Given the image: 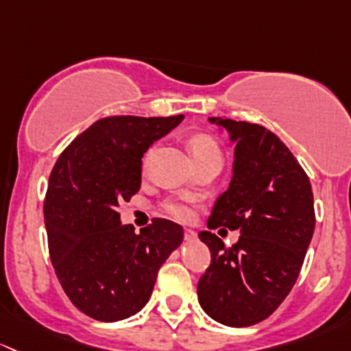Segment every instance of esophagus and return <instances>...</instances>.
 <instances>
[{"instance_id":"34e87169","label":"esophagus","mask_w":351,"mask_h":351,"mask_svg":"<svg viewBox=\"0 0 351 351\" xmlns=\"http://www.w3.org/2000/svg\"><path fill=\"white\" fill-rule=\"evenodd\" d=\"M184 240L187 241L197 240V233L194 230H184Z\"/></svg>"}]
</instances>
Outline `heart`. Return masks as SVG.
Returning <instances> with one entry per match:
<instances>
[{"instance_id": "obj_1", "label": "heart", "mask_w": 351, "mask_h": 351, "mask_svg": "<svg viewBox=\"0 0 351 351\" xmlns=\"http://www.w3.org/2000/svg\"><path fill=\"white\" fill-rule=\"evenodd\" d=\"M189 147H191V152H193L194 158L202 157V155H209V154H219L218 142H216L211 135H208V133H197V135L191 136ZM152 154H154V150H149L145 154V158H143V169L149 165ZM162 208H164V211L167 213L172 219H176V221H189V219H193L194 216L193 208H191L187 202H182V201H167L164 202Z\"/></svg>"}]
</instances>
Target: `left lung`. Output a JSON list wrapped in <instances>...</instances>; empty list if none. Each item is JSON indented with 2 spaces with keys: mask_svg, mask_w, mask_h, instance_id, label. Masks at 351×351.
<instances>
[{
  "mask_svg": "<svg viewBox=\"0 0 351 351\" xmlns=\"http://www.w3.org/2000/svg\"><path fill=\"white\" fill-rule=\"evenodd\" d=\"M209 121L230 132L234 162L208 228L238 230L240 238L226 247L201 231L211 263L197 282V298L218 323L252 326L279 308L298 280L316 225L313 189L298 158L265 126L219 117Z\"/></svg>",
  "mask_w": 351,
  "mask_h": 351,
  "instance_id": "obj_1",
  "label": "left lung"
}]
</instances>
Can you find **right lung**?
I'll list each match as a JSON object with an SVG mask.
<instances>
[{
    "label": "right lung",
    "mask_w": 351,
    "mask_h": 351,
    "mask_svg": "<svg viewBox=\"0 0 351 351\" xmlns=\"http://www.w3.org/2000/svg\"><path fill=\"white\" fill-rule=\"evenodd\" d=\"M182 118H101L50 172L43 201L50 260L72 304L93 319L138 313L162 263L182 243V226L169 219L154 218L138 234L120 221V206L140 189L143 154Z\"/></svg>",
    "instance_id": "1"
}]
</instances>
